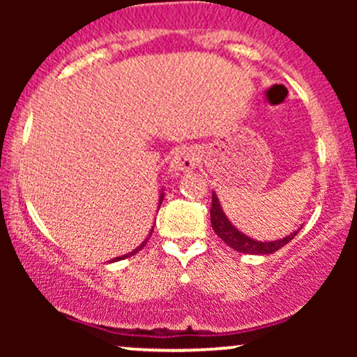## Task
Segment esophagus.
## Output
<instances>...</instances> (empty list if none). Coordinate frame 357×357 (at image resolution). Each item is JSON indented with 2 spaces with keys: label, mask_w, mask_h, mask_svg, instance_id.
I'll use <instances>...</instances> for the list:
<instances>
[{
  "label": "esophagus",
  "mask_w": 357,
  "mask_h": 357,
  "mask_svg": "<svg viewBox=\"0 0 357 357\" xmlns=\"http://www.w3.org/2000/svg\"><path fill=\"white\" fill-rule=\"evenodd\" d=\"M196 165H198V158H196L195 151L190 149V147H181V149L176 151V154L173 155L169 171L174 176H178L181 173H188V171H191Z\"/></svg>",
  "instance_id": "esophagus-1"
}]
</instances>
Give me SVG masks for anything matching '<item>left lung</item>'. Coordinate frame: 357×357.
<instances>
[{"mask_svg": "<svg viewBox=\"0 0 357 357\" xmlns=\"http://www.w3.org/2000/svg\"><path fill=\"white\" fill-rule=\"evenodd\" d=\"M211 227L215 230L216 235L220 236L228 247L236 250L238 253H248V255H270V253L277 252L282 247H285L290 240L296 238V235L301 228H297L296 231H292L290 235L284 236L280 240H272V241H258L255 238H250L248 235L241 233L238 228L233 227L231 221L227 218L223 208H221L218 196L213 191V199H211Z\"/></svg>", "mask_w": 357, "mask_h": 357, "instance_id": "left-lung-1", "label": "left lung"}]
</instances>
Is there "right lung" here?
Instances as JSON below:
<instances>
[{
    "label": "right lung",
    "instance_id": "1",
    "mask_svg": "<svg viewBox=\"0 0 357 357\" xmlns=\"http://www.w3.org/2000/svg\"><path fill=\"white\" fill-rule=\"evenodd\" d=\"M162 199H165V192H162V190H161V195H159V203H158V208H161V203H162ZM153 231H154V227L151 228V231H149V236L153 235ZM149 236H147V238H146L144 241H142V243L139 245V247H137L136 250H132V252L126 253V255H122V257H116V258H112V260H110V261H119V260H124V258H129V257L136 255V253L139 252V250H141V248H144V245L147 243V240H149Z\"/></svg>",
    "mask_w": 357,
    "mask_h": 357
}]
</instances>
